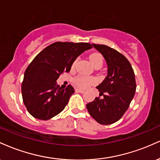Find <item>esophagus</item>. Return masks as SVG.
Segmentation results:
<instances>
[{
    "mask_svg": "<svg viewBox=\"0 0 160 160\" xmlns=\"http://www.w3.org/2000/svg\"><path fill=\"white\" fill-rule=\"evenodd\" d=\"M75 91H76L77 92H80V93H84V92H85V91L82 90V89H75Z\"/></svg>",
    "mask_w": 160,
    "mask_h": 160,
    "instance_id": "obj_1",
    "label": "esophagus"
}]
</instances>
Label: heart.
<instances>
[{
	"instance_id": "1",
	"label": "heart",
	"mask_w": 160,
	"mask_h": 160,
	"mask_svg": "<svg viewBox=\"0 0 160 160\" xmlns=\"http://www.w3.org/2000/svg\"><path fill=\"white\" fill-rule=\"evenodd\" d=\"M89 60L94 67H96L98 65H102L103 64V57L99 53H93L89 56ZM75 84L80 88H86L91 84L94 83L95 79L86 76H80L78 77L74 80Z\"/></svg>"
}]
</instances>
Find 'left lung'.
<instances>
[{"instance_id": "1", "label": "left lung", "mask_w": 160, "mask_h": 160, "mask_svg": "<svg viewBox=\"0 0 160 160\" xmlns=\"http://www.w3.org/2000/svg\"><path fill=\"white\" fill-rule=\"evenodd\" d=\"M107 62L108 75L97 89L103 98L86 104L89 114L98 123L110 125L118 121L127 111L136 90L134 71L127 58L105 45L92 43Z\"/></svg>"}]
</instances>
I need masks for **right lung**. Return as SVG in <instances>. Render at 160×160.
I'll return each mask as SVG.
<instances>
[{
  "label": "right lung",
  "mask_w": 160,
  "mask_h": 160,
  "mask_svg": "<svg viewBox=\"0 0 160 160\" xmlns=\"http://www.w3.org/2000/svg\"><path fill=\"white\" fill-rule=\"evenodd\" d=\"M92 48L88 43L56 42L37 55L22 83L24 104L31 115L47 120L63 111L74 89L71 85L62 89L56 80L63 72H69L80 54Z\"/></svg>",
  "instance_id": "obj_1"
}]
</instances>
